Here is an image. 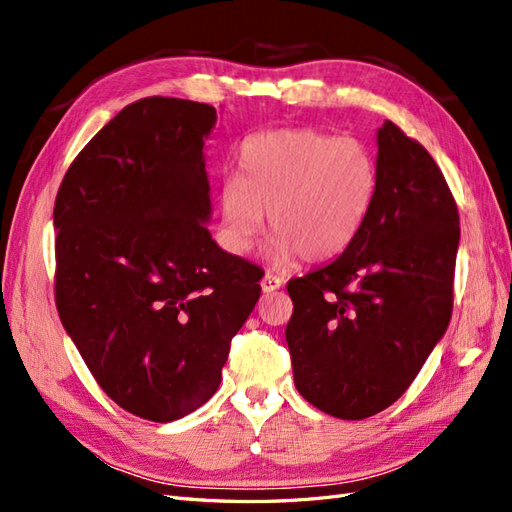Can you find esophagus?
Masks as SVG:
<instances>
[{
  "instance_id": "esophagus-1",
  "label": "esophagus",
  "mask_w": 512,
  "mask_h": 512,
  "mask_svg": "<svg viewBox=\"0 0 512 512\" xmlns=\"http://www.w3.org/2000/svg\"><path fill=\"white\" fill-rule=\"evenodd\" d=\"M282 284H284L282 277H280V275H273V273H267V275L260 280L262 292H275V290L282 288Z\"/></svg>"
}]
</instances>
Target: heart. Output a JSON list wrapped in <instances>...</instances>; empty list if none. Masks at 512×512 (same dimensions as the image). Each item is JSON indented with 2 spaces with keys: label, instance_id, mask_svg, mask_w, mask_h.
I'll return each instance as SVG.
<instances>
[{
  "label": "heart",
  "instance_id": "b5f03b06",
  "mask_svg": "<svg viewBox=\"0 0 512 512\" xmlns=\"http://www.w3.org/2000/svg\"><path fill=\"white\" fill-rule=\"evenodd\" d=\"M241 179L222 185L224 239L245 254L260 230L275 232L280 260H331L359 237L378 196V164L356 138L318 130H269L241 145Z\"/></svg>",
  "mask_w": 512,
  "mask_h": 512
}]
</instances>
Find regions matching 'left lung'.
<instances>
[{
	"instance_id": "obj_1",
	"label": "left lung",
	"mask_w": 512,
	"mask_h": 512,
	"mask_svg": "<svg viewBox=\"0 0 512 512\" xmlns=\"http://www.w3.org/2000/svg\"><path fill=\"white\" fill-rule=\"evenodd\" d=\"M376 143L378 196L359 237L288 282L294 386L344 421L374 416L406 393L453 309L455 198L427 149L393 121Z\"/></svg>"
}]
</instances>
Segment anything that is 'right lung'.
<instances>
[{"instance_id":"right-lung-1","label":"right lung","mask_w":512,"mask_h":512,"mask_svg":"<svg viewBox=\"0 0 512 512\" xmlns=\"http://www.w3.org/2000/svg\"><path fill=\"white\" fill-rule=\"evenodd\" d=\"M215 121L203 102L138 100L85 145L55 198L61 324L102 391L156 423L218 391L260 297L262 271L207 228Z\"/></svg>"}]
</instances>
